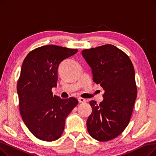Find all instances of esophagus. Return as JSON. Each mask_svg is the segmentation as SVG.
<instances>
[{
  "mask_svg": "<svg viewBox=\"0 0 156 156\" xmlns=\"http://www.w3.org/2000/svg\"><path fill=\"white\" fill-rule=\"evenodd\" d=\"M78 101L80 103H85L86 102V100L85 99H83V98H79Z\"/></svg>",
  "mask_w": 156,
  "mask_h": 156,
  "instance_id": "34e87169",
  "label": "esophagus"
}]
</instances>
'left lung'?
Returning a JSON list of instances; mask_svg holds the SVG:
<instances>
[{
    "label": "left lung",
    "instance_id": "1",
    "mask_svg": "<svg viewBox=\"0 0 156 156\" xmlns=\"http://www.w3.org/2000/svg\"><path fill=\"white\" fill-rule=\"evenodd\" d=\"M92 69L93 81L104 90L99 104L91 101L87 121L90 136L105 142L119 135L128 126L137 95L135 70L129 57L111 44L81 52Z\"/></svg>",
    "mask_w": 156,
    "mask_h": 156
}]
</instances>
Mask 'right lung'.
<instances>
[{
    "label": "right lung",
    "mask_w": 156,
    "mask_h": 156,
    "mask_svg": "<svg viewBox=\"0 0 156 156\" xmlns=\"http://www.w3.org/2000/svg\"><path fill=\"white\" fill-rule=\"evenodd\" d=\"M77 52L48 45L33 50L23 61L17 85L20 111L24 124L40 140L59 138L66 118L78 104L75 98L61 99L51 91L57 87L59 64Z\"/></svg>",
    "instance_id": "add662e5"
}]
</instances>
